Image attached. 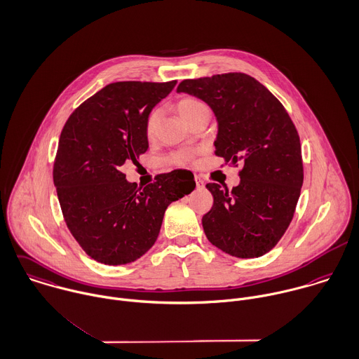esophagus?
<instances>
[{"mask_svg":"<svg viewBox=\"0 0 359 359\" xmlns=\"http://www.w3.org/2000/svg\"><path fill=\"white\" fill-rule=\"evenodd\" d=\"M195 182H196L198 188H203V180H201L199 177H195Z\"/></svg>","mask_w":359,"mask_h":359,"instance_id":"1","label":"esophagus"}]
</instances>
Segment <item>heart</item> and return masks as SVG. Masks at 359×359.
Instances as JSON below:
<instances>
[{
	"instance_id": "b5f03b06",
	"label": "heart",
	"mask_w": 359,
	"mask_h": 359,
	"mask_svg": "<svg viewBox=\"0 0 359 359\" xmlns=\"http://www.w3.org/2000/svg\"><path fill=\"white\" fill-rule=\"evenodd\" d=\"M203 107H206V106L201 100H198L196 97H191V96L182 97L177 103V111L185 121L189 120L196 111H199ZM158 121H160V110L153 109L149 113L147 120H146V133H147V136L154 135V132L157 129V125H158ZM194 158H195V151H192V150H178V151L171 153L168 156L167 161L170 164H174V165H185V164L191 163Z\"/></svg>"
}]
</instances>
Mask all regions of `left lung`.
<instances>
[{
	"label": "left lung",
	"instance_id": "left-lung-1",
	"mask_svg": "<svg viewBox=\"0 0 359 359\" xmlns=\"http://www.w3.org/2000/svg\"><path fill=\"white\" fill-rule=\"evenodd\" d=\"M177 92L213 110L219 125L216 156L242 165L231 192L219 184L206 185L213 195V206L202 219L206 237L231 256H263L288 229L304 182L295 125L283 104L246 74L185 79Z\"/></svg>",
	"mask_w": 359,
	"mask_h": 359
}]
</instances>
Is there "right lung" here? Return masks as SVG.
<instances>
[{
  "label": "right lung",
  "instance_id": "add662e5",
  "mask_svg": "<svg viewBox=\"0 0 359 359\" xmlns=\"http://www.w3.org/2000/svg\"><path fill=\"white\" fill-rule=\"evenodd\" d=\"M177 81L116 82L82 103L60 136L53 178L65 223L95 260L118 266L144 255L165 209L191 194L192 172L174 170L137 188L121 167L147 147L146 120Z\"/></svg>",
  "mask_w": 359,
  "mask_h": 359
}]
</instances>
